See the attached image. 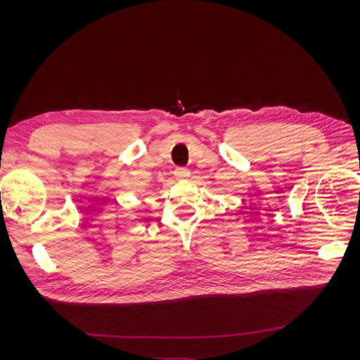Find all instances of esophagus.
Listing matches in <instances>:
<instances>
[{
  "instance_id": "esophagus-1",
  "label": "esophagus",
  "mask_w": 360,
  "mask_h": 360,
  "mask_svg": "<svg viewBox=\"0 0 360 360\" xmlns=\"http://www.w3.org/2000/svg\"><path fill=\"white\" fill-rule=\"evenodd\" d=\"M189 174H191L189 169L184 168V167L174 169V177H176V179H186V177H189Z\"/></svg>"
}]
</instances>
